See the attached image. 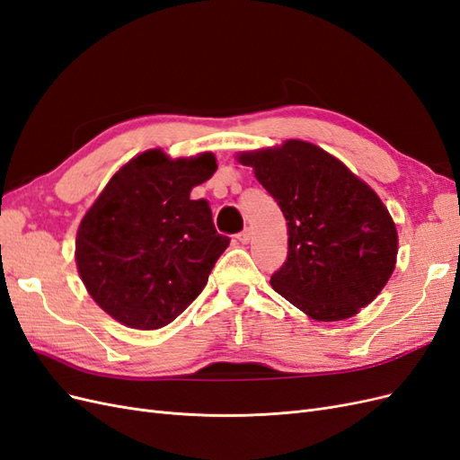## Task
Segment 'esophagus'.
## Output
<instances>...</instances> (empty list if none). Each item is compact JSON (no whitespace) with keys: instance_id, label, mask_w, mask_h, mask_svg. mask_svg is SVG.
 Listing matches in <instances>:
<instances>
[{"instance_id":"34e87169","label":"esophagus","mask_w":460,"mask_h":460,"mask_svg":"<svg viewBox=\"0 0 460 460\" xmlns=\"http://www.w3.org/2000/svg\"><path fill=\"white\" fill-rule=\"evenodd\" d=\"M235 238L240 240V243H247L249 240H252V232H249V228H245V230H242L238 235H235Z\"/></svg>"}]
</instances>
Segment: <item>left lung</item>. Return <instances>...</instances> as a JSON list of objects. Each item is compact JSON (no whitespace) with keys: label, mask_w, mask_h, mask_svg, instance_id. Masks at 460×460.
<instances>
[{"label":"left lung","mask_w":460,"mask_h":460,"mask_svg":"<svg viewBox=\"0 0 460 460\" xmlns=\"http://www.w3.org/2000/svg\"><path fill=\"white\" fill-rule=\"evenodd\" d=\"M288 222V259L270 284L314 320H343L380 294L395 269L397 230L363 180L330 153L289 140L243 153Z\"/></svg>","instance_id":"obj_1"}]
</instances>
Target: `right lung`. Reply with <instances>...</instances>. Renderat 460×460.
Listing matches in <instances>:
<instances>
[{
    "label": "right lung",
    "instance_id": "1",
    "mask_svg": "<svg viewBox=\"0 0 460 460\" xmlns=\"http://www.w3.org/2000/svg\"><path fill=\"white\" fill-rule=\"evenodd\" d=\"M217 171L211 153L171 161L161 149L134 157L109 180L76 234V267L100 307L119 323L157 330L205 288L230 238L217 232L193 186Z\"/></svg>",
    "mask_w": 460,
    "mask_h": 460
}]
</instances>
